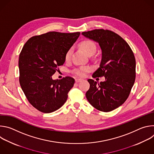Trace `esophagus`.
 <instances>
[{"mask_svg":"<svg viewBox=\"0 0 154 154\" xmlns=\"http://www.w3.org/2000/svg\"><path fill=\"white\" fill-rule=\"evenodd\" d=\"M81 81H82V79H79V78H77V79H75V82H77V83L80 82H81Z\"/></svg>","mask_w":154,"mask_h":154,"instance_id":"34e87169","label":"esophagus"}]
</instances>
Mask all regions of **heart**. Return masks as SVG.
Listing matches in <instances>:
<instances>
[{"label":"heart","instance_id":"obj_1","mask_svg":"<svg viewBox=\"0 0 154 154\" xmlns=\"http://www.w3.org/2000/svg\"><path fill=\"white\" fill-rule=\"evenodd\" d=\"M80 47L82 49V50L88 55H93L96 50V46L95 44L91 40H85L80 42ZM72 54V49H69L66 54L65 55V60L66 61H68L71 56ZM90 70L89 67H82L80 69H78L75 71V73L79 75V76H84L85 75V73Z\"/></svg>","mask_w":154,"mask_h":154}]
</instances>
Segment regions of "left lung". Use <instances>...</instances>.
I'll use <instances>...</instances> for the list:
<instances>
[{
    "instance_id": "8db88e82",
    "label": "left lung",
    "mask_w": 154,
    "mask_h": 154,
    "mask_svg": "<svg viewBox=\"0 0 154 154\" xmlns=\"http://www.w3.org/2000/svg\"><path fill=\"white\" fill-rule=\"evenodd\" d=\"M82 35L97 42L102 51L99 68L93 77L104 76L97 83L88 79L90 89L86 97L98 110L111 112L122 105L128 98L135 80L136 61L128 43L115 32L95 29Z\"/></svg>"
}]
</instances>
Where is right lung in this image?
<instances>
[{
  "label": "right lung",
  "instance_id": "1",
  "mask_svg": "<svg viewBox=\"0 0 154 154\" xmlns=\"http://www.w3.org/2000/svg\"><path fill=\"white\" fill-rule=\"evenodd\" d=\"M80 32H50L30 38L19 58V83L30 104L45 113L55 112L68 99L75 83L71 77L53 80L58 66L80 36Z\"/></svg>",
  "mask_w": 154,
  "mask_h": 154
}]
</instances>
